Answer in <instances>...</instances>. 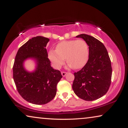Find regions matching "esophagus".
I'll return each instance as SVG.
<instances>
[{"label":"esophagus","mask_w":128,"mask_h":128,"mask_svg":"<svg viewBox=\"0 0 128 128\" xmlns=\"http://www.w3.org/2000/svg\"><path fill=\"white\" fill-rule=\"evenodd\" d=\"M67 72H62V73H61V74H62V76H65L66 74H67Z\"/></svg>","instance_id":"esophagus-1"}]
</instances>
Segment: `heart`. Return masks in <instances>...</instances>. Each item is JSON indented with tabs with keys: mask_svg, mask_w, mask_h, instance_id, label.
<instances>
[{
	"mask_svg": "<svg viewBox=\"0 0 128 128\" xmlns=\"http://www.w3.org/2000/svg\"><path fill=\"white\" fill-rule=\"evenodd\" d=\"M89 56L88 45L84 40H69L59 43L56 50H50L48 57L56 69H60L65 62L69 68L79 69L87 64Z\"/></svg>",
	"mask_w": 128,
	"mask_h": 128,
	"instance_id": "b5f03b06",
	"label": "heart"
}]
</instances>
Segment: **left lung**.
I'll return each instance as SVG.
<instances>
[{"label":"left lung","instance_id":"left-lung-1","mask_svg":"<svg viewBox=\"0 0 128 128\" xmlns=\"http://www.w3.org/2000/svg\"><path fill=\"white\" fill-rule=\"evenodd\" d=\"M88 45V60L86 65L75 72L72 88L74 93L86 101H94L106 93L111 84L112 68L107 50L104 44L93 36L82 34Z\"/></svg>","mask_w":128,"mask_h":128}]
</instances>
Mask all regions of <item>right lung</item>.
Wrapping results in <instances>:
<instances>
[{"instance_id":"1","label":"right lung","mask_w":128,"mask_h":128,"mask_svg":"<svg viewBox=\"0 0 128 128\" xmlns=\"http://www.w3.org/2000/svg\"><path fill=\"white\" fill-rule=\"evenodd\" d=\"M48 38L37 36L29 40L21 46L16 56L13 68V79L20 96L28 102L36 105L45 104L56 94V86L62 76L60 72L50 66L46 49ZM35 62L34 71L24 67L26 60Z\"/></svg>"}]
</instances>
